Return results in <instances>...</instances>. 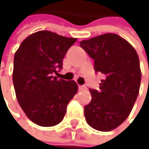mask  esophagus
Listing matches in <instances>:
<instances>
[{"label":"esophagus","mask_w":149,"mask_h":149,"mask_svg":"<svg viewBox=\"0 0 149 149\" xmlns=\"http://www.w3.org/2000/svg\"><path fill=\"white\" fill-rule=\"evenodd\" d=\"M79 90H85V89H87V87H86L85 85H80V86H79Z\"/></svg>","instance_id":"34e87169"}]
</instances>
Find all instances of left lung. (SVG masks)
I'll list each match as a JSON object with an SVG mask.
<instances>
[{"mask_svg": "<svg viewBox=\"0 0 149 149\" xmlns=\"http://www.w3.org/2000/svg\"><path fill=\"white\" fill-rule=\"evenodd\" d=\"M79 44L95 61V71L104 76L99 90L89 88L92 99L84 106L86 121L95 130H112L127 119L138 97L141 80L138 54L126 40L111 33Z\"/></svg>", "mask_w": 149, "mask_h": 149, "instance_id": "obj_1", "label": "left lung"}]
</instances>
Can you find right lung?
<instances>
[{
  "instance_id": "add662e5",
  "label": "right lung",
  "mask_w": 149,
  "mask_h": 149,
  "mask_svg": "<svg viewBox=\"0 0 149 149\" xmlns=\"http://www.w3.org/2000/svg\"><path fill=\"white\" fill-rule=\"evenodd\" d=\"M76 41L51 31H38L27 36L14 55L12 79L17 99L28 119L39 126L60 123L78 91L74 80L53 76L62 69V60Z\"/></svg>"
}]
</instances>
